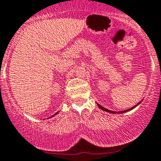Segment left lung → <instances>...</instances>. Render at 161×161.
<instances>
[{"label":"left lung","mask_w":161,"mask_h":161,"mask_svg":"<svg viewBox=\"0 0 161 161\" xmlns=\"http://www.w3.org/2000/svg\"><path fill=\"white\" fill-rule=\"evenodd\" d=\"M97 105H98V107H99V108H100V109H101V110H103V111H107V112H109V113H113V114L116 113V112H114V111H109V110H108V109H107V108H103V107H102L101 105L98 104V103H97ZM135 107H136V106H135ZM135 107H133V108H130V109H128V110H126V111H120V112H118V113H124V112H126V111H131V109H133V108H134Z\"/></svg>","instance_id":"left-lung-1"}]
</instances>
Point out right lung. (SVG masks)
<instances>
[{
  "label": "right lung",
  "mask_w": 161,
  "mask_h": 161,
  "mask_svg": "<svg viewBox=\"0 0 161 161\" xmlns=\"http://www.w3.org/2000/svg\"><path fill=\"white\" fill-rule=\"evenodd\" d=\"M58 114V112H57V113H56V114Z\"/></svg>",
  "instance_id": "obj_1"
}]
</instances>
